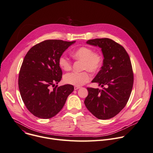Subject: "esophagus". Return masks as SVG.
<instances>
[{"instance_id": "esophagus-1", "label": "esophagus", "mask_w": 153, "mask_h": 153, "mask_svg": "<svg viewBox=\"0 0 153 153\" xmlns=\"http://www.w3.org/2000/svg\"><path fill=\"white\" fill-rule=\"evenodd\" d=\"M74 90H77L79 89V88H80V87H78V86H74Z\"/></svg>"}]
</instances>
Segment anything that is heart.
Here are the masks:
<instances>
[{
  "label": "heart",
  "mask_w": 153,
  "mask_h": 153,
  "mask_svg": "<svg viewBox=\"0 0 153 153\" xmlns=\"http://www.w3.org/2000/svg\"><path fill=\"white\" fill-rule=\"evenodd\" d=\"M73 57L82 62L81 69L84 70L81 72H71L64 76V81L68 84L81 86L89 82L91 76L88 72H98L102 66L103 55L100 52H94L88 47L83 46L78 48L73 53ZM59 65L64 71H68L71 69L72 63L65 55H62L59 59Z\"/></svg>",
  "instance_id": "heart-1"
}]
</instances>
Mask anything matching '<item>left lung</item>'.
<instances>
[{
    "mask_svg": "<svg viewBox=\"0 0 153 153\" xmlns=\"http://www.w3.org/2000/svg\"><path fill=\"white\" fill-rule=\"evenodd\" d=\"M87 43L101 48L104 59L91 82L98 83L102 89L88 87L85 105L97 118H112L126 106L132 91L134 73L129 56L121 45L110 38L90 39Z\"/></svg>",
    "mask_w": 153,
    "mask_h": 153,
    "instance_id": "obj_1",
    "label": "left lung"
}]
</instances>
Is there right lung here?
<instances>
[{"label": "right lung", "mask_w": 153, "mask_h": 153, "mask_svg": "<svg viewBox=\"0 0 153 153\" xmlns=\"http://www.w3.org/2000/svg\"><path fill=\"white\" fill-rule=\"evenodd\" d=\"M75 41L48 39L33 46L22 62L18 78L22 100L34 116L49 119L63 107L74 90L72 85L55 86L62 77L59 59ZM51 86L54 88L52 90Z\"/></svg>", "instance_id": "add662e5"}]
</instances>
